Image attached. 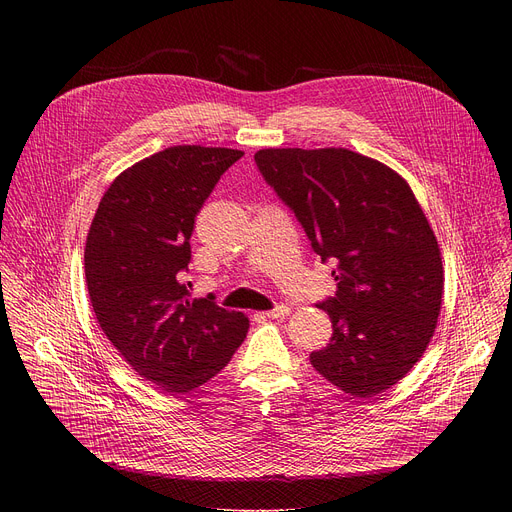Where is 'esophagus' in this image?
I'll use <instances>...</instances> for the list:
<instances>
[{"instance_id":"obj_1","label":"esophagus","mask_w":512,"mask_h":512,"mask_svg":"<svg viewBox=\"0 0 512 512\" xmlns=\"http://www.w3.org/2000/svg\"><path fill=\"white\" fill-rule=\"evenodd\" d=\"M290 313V307H286V305H278L276 309H272V311H267V313H263L265 317H270V319H280V317H286Z\"/></svg>"}]
</instances>
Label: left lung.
<instances>
[{"label": "left lung", "instance_id": "obj_1", "mask_svg": "<svg viewBox=\"0 0 512 512\" xmlns=\"http://www.w3.org/2000/svg\"><path fill=\"white\" fill-rule=\"evenodd\" d=\"M255 161L321 261H336V297L319 305L334 334L311 365L355 398L386 392L423 357L444 299L438 238L409 182L344 147H270Z\"/></svg>", "mask_w": 512, "mask_h": 512}]
</instances>
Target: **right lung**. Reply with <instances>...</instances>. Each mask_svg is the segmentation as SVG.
<instances>
[{
  "instance_id": "obj_1",
  "label": "right lung",
  "mask_w": 512,
  "mask_h": 512,
  "mask_svg": "<svg viewBox=\"0 0 512 512\" xmlns=\"http://www.w3.org/2000/svg\"><path fill=\"white\" fill-rule=\"evenodd\" d=\"M242 151L176 145L126 168L99 201L85 245V278L99 328L124 361L161 392H188L220 373L249 317L191 299L195 218Z\"/></svg>"
}]
</instances>
